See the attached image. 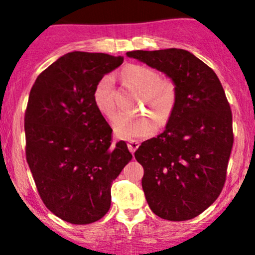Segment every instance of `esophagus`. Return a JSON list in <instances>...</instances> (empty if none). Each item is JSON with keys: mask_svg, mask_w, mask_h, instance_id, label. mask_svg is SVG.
Instances as JSON below:
<instances>
[{"mask_svg": "<svg viewBox=\"0 0 255 255\" xmlns=\"http://www.w3.org/2000/svg\"><path fill=\"white\" fill-rule=\"evenodd\" d=\"M128 145V149H129L130 153H134L135 150L138 149V146H139V143H138V140H129V142L127 143Z\"/></svg>", "mask_w": 255, "mask_h": 255, "instance_id": "1", "label": "esophagus"}]
</instances>
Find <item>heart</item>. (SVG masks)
Returning <instances> with one entry per match:
<instances>
[{
  "instance_id": "heart-1",
  "label": "heart",
  "mask_w": 255,
  "mask_h": 255,
  "mask_svg": "<svg viewBox=\"0 0 255 255\" xmlns=\"http://www.w3.org/2000/svg\"><path fill=\"white\" fill-rule=\"evenodd\" d=\"M123 75L134 89L142 92V105L153 110L161 123L166 122L176 104V86L170 79H160L154 69L145 65L126 66ZM94 104L107 118L116 115L115 79L105 75L99 80L94 89ZM116 135L122 139H137L148 137L156 129V121L146 115L118 116L113 123Z\"/></svg>"
}]
</instances>
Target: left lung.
<instances>
[{"instance_id": "left-lung-1", "label": "left lung", "mask_w": 255, "mask_h": 255, "mask_svg": "<svg viewBox=\"0 0 255 255\" xmlns=\"http://www.w3.org/2000/svg\"><path fill=\"white\" fill-rule=\"evenodd\" d=\"M127 56L165 74L176 104L165 130L142 143L134 156L150 210L168 221L196 217L220 196L233 145L232 112L221 81L184 49L128 51Z\"/></svg>"}]
</instances>
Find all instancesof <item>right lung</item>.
<instances>
[{
	"instance_id": "right-lung-1",
	"label": "right lung",
	"mask_w": 255,
	"mask_h": 255,
	"mask_svg": "<svg viewBox=\"0 0 255 255\" xmlns=\"http://www.w3.org/2000/svg\"><path fill=\"white\" fill-rule=\"evenodd\" d=\"M123 56L73 51L33 85L24 116L25 156L40 199L73 225L96 222L111 206V185L132 159L94 104L99 80Z\"/></svg>"
}]
</instances>
